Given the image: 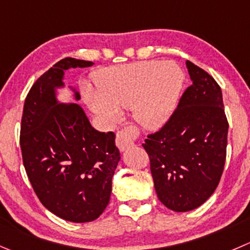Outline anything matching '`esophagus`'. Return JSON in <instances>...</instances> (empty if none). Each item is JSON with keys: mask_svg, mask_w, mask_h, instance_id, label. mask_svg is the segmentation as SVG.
Segmentation results:
<instances>
[{"mask_svg": "<svg viewBox=\"0 0 250 250\" xmlns=\"http://www.w3.org/2000/svg\"><path fill=\"white\" fill-rule=\"evenodd\" d=\"M138 134V130L134 127H125V129L120 130L116 135V145L121 152L127 150L128 147L134 145V139Z\"/></svg>", "mask_w": 250, "mask_h": 250, "instance_id": "obj_1", "label": "esophagus"}]
</instances>
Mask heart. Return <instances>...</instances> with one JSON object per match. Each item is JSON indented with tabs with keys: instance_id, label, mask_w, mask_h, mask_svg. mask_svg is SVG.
Returning <instances> with one entry per match:
<instances>
[{
	"instance_id": "1",
	"label": "heart",
	"mask_w": 250,
	"mask_h": 250,
	"mask_svg": "<svg viewBox=\"0 0 250 250\" xmlns=\"http://www.w3.org/2000/svg\"><path fill=\"white\" fill-rule=\"evenodd\" d=\"M183 82V72L173 62L142 61L98 71L96 91L86 88L84 96L90 110L108 122L117 120L121 108L132 106L137 122L155 130L173 115Z\"/></svg>"
}]
</instances>
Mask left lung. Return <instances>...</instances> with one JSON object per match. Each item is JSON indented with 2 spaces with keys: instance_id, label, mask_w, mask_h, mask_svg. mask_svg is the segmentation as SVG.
<instances>
[{
  "instance_id": "obj_1",
  "label": "left lung",
  "mask_w": 250,
  "mask_h": 250,
  "mask_svg": "<svg viewBox=\"0 0 250 250\" xmlns=\"http://www.w3.org/2000/svg\"><path fill=\"white\" fill-rule=\"evenodd\" d=\"M186 64L192 85L168 122L143 144L157 198L177 212L197 209L215 192L224 171L229 133L219 84L190 61Z\"/></svg>"
}]
</instances>
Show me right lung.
Segmentation results:
<instances>
[{
    "instance_id": "add662e5",
    "label": "right lung",
    "mask_w": 250,
    "mask_h": 250,
    "mask_svg": "<svg viewBox=\"0 0 250 250\" xmlns=\"http://www.w3.org/2000/svg\"><path fill=\"white\" fill-rule=\"evenodd\" d=\"M93 64L58 61L31 86L21 117V156L34 192L46 209L71 222H90L103 214L121 160L112 132L96 130L81 105L57 99L64 72ZM68 88L78 101L77 89Z\"/></svg>"
}]
</instances>
